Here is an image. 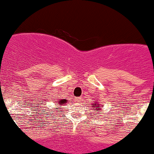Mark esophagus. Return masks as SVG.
Returning a JSON list of instances; mask_svg holds the SVG:
<instances>
[{"label":"esophagus","mask_w":154,"mask_h":154,"mask_svg":"<svg viewBox=\"0 0 154 154\" xmlns=\"http://www.w3.org/2000/svg\"><path fill=\"white\" fill-rule=\"evenodd\" d=\"M80 100H81V97H75V101L77 102H80Z\"/></svg>","instance_id":"obj_1"}]
</instances>
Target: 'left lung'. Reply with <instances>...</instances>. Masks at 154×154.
I'll return each mask as SVG.
<instances>
[{"mask_svg": "<svg viewBox=\"0 0 154 154\" xmlns=\"http://www.w3.org/2000/svg\"><path fill=\"white\" fill-rule=\"evenodd\" d=\"M92 106L93 107L95 108L94 110H96V111H98V110H100V108L101 107V106H100V105L98 104V102H96V103H95V104H93Z\"/></svg>", "mask_w": 154, "mask_h": 154, "instance_id": "8db88e82", "label": "left lung"}]
</instances>
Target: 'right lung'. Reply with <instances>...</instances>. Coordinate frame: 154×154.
<instances>
[{"mask_svg": "<svg viewBox=\"0 0 154 154\" xmlns=\"http://www.w3.org/2000/svg\"><path fill=\"white\" fill-rule=\"evenodd\" d=\"M59 103H60V104H65V103H67V100H66V99L60 100V101H59Z\"/></svg>", "mask_w": 154, "mask_h": 154, "instance_id": "add662e5", "label": "right lung"}]
</instances>
